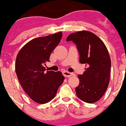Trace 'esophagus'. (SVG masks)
Returning <instances> with one entry per match:
<instances>
[{
  "label": "esophagus",
  "instance_id": "34e87169",
  "mask_svg": "<svg viewBox=\"0 0 126 126\" xmlns=\"http://www.w3.org/2000/svg\"><path fill=\"white\" fill-rule=\"evenodd\" d=\"M63 75L65 76V77H70L71 76H72V74L69 72L68 71H64L63 72Z\"/></svg>",
  "mask_w": 126,
  "mask_h": 126
}]
</instances>
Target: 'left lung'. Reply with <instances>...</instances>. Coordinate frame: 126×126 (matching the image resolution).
I'll return each instance as SVG.
<instances>
[{"label": "left lung", "instance_id": "8db88e82", "mask_svg": "<svg viewBox=\"0 0 126 126\" xmlns=\"http://www.w3.org/2000/svg\"><path fill=\"white\" fill-rule=\"evenodd\" d=\"M67 41H73L80 54V62L86 64L82 75H78L76 95L85 102H96L104 94L110 83L111 59L106 46L94 33L82 31L72 33Z\"/></svg>", "mask_w": 126, "mask_h": 126}]
</instances>
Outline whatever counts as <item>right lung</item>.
Masks as SVG:
<instances>
[{
	"label": "right lung",
	"mask_w": 126,
	"mask_h": 126,
	"mask_svg": "<svg viewBox=\"0 0 126 126\" xmlns=\"http://www.w3.org/2000/svg\"><path fill=\"white\" fill-rule=\"evenodd\" d=\"M62 32L29 41L17 54L15 70L22 88L38 104H46L55 97L64 82L61 72L46 70L44 65L62 39Z\"/></svg>",
	"instance_id": "obj_1"
}]
</instances>
